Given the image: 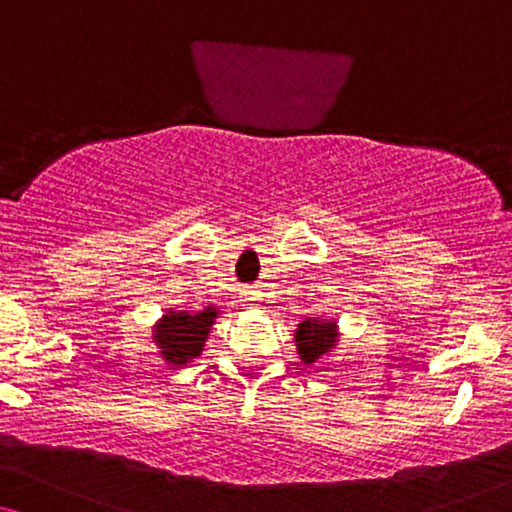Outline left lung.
Masks as SVG:
<instances>
[{"label": "left lung", "instance_id": "obj_1", "mask_svg": "<svg viewBox=\"0 0 512 512\" xmlns=\"http://www.w3.org/2000/svg\"><path fill=\"white\" fill-rule=\"evenodd\" d=\"M298 354L305 363H317L335 342V324L328 321H303L296 331Z\"/></svg>", "mask_w": 512, "mask_h": 512}]
</instances>
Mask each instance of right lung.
<instances>
[{
	"instance_id": "obj_1",
	"label": "right lung",
	"mask_w": 512,
	"mask_h": 512,
	"mask_svg": "<svg viewBox=\"0 0 512 512\" xmlns=\"http://www.w3.org/2000/svg\"><path fill=\"white\" fill-rule=\"evenodd\" d=\"M216 312L205 310L198 314L170 312L163 317V324L156 331V342L163 349V356L170 363H186L193 356H200L202 345L214 324Z\"/></svg>"
}]
</instances>
